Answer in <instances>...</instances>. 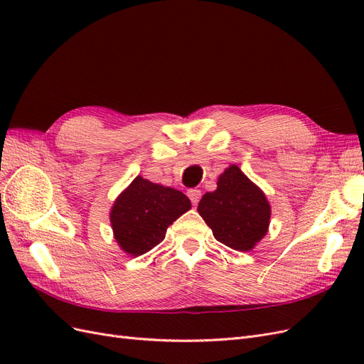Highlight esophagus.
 Listing matches in <instances>:
<instances>
[{"label": "esophagus", "instance_id": "obj_1", "mask_svg": "<svg viewBox=\"0 0 364 364\" xmlns=\"http://www.w3.org/2000/svg\"><path fill=\"white\" fill-rule=\"evenodd\" d=\"M188 197H190V200H191V203L193 205H197L199 203V200H200V197H202V191L200 190H197V188H191V190H188Z\"/></svg>", "mask_w": 364, "mask_h": 364}]
</instances>
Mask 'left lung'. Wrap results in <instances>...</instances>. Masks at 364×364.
<instances>
[{
	"label": "left lung",
	"instance_id": "left-lung-1",
	"mask_svg": "<svg viewBox=\"0 0 364 364\" xmlns=\"http://www.w3.org/2000/svg\"><path fill=\"white\" fill-rule=\"evenodd\" d=\"M217 241L235 250H250L266 235L270 205L237 165L220 174L217 190L206 193L197 206Z\"/></svg>",
	"mask_w": 364,
	"mask_h": 364
}]
</instances>
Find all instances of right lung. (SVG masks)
<instances>
[{
    "mask_svg": "<svg viewBox=\"0 0 364 364\" xmlns=\"http://www.w3.org/2000/svg\"><path fill=\"white\" fill-rule=\"evenodd\" d=\"M190 208L191 202L183 193L138 176L112 206L115 240L130 255H142L158 246L167 228Z\"/></svg>",
    "mask_w": 364,
    "mask_h": 364,
    "instance_id": "add662e5",
    "label": "right lung"
}]
</instances>
